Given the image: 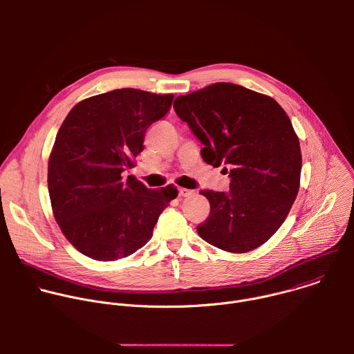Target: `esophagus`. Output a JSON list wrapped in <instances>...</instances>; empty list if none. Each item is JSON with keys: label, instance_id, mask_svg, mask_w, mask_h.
Here are the masks:
<instances>
[{"label": "esophagus", "instance_id": "esophagus-1", "mask_svg": "<svg viewBox=\"0 0 354 354\" xmlns=\"http://www.w3.org/2000/svg\"><path fill=\"white\" fill-rule=\"evenodd\" d=\"M193 194H194V192L190 190V189H186V187L179 189V196H182V197H190Z\"/></svg>", "mask_w": 354, "mask_h": 354}]
</instances>
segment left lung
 <instances>
[{"label": "left lung", "mask_w": 354, "mask_h": 354, "mask_svg": "<svg viewBox=\"0 0 354 354\" xmlns=\"http://www.w3.org/2000/svg\"><path fill=\"white\" fill-rule=\"evenodd\" d=\"M176 115L205 147L200 154L230 172V190H201L210 214L197 225L210 245L245 254L284 223L297 197L301 148L276 100L231 82H216L175 99Z\"/></svg>", "instance_id": "obj_1"}]
</instances>
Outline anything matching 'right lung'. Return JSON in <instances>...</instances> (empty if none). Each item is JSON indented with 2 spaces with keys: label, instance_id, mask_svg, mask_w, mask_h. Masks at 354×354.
I'll return each mask as SVG.
<instances>
[{
  "label": "right lung",
  "instance_id": "right-lung-1",
  "mask_svg": "<svg viewBox=\"0 0 354 354\" xmlns=\"http://www.w3.org/2000/svg\"><path fill=\"white\" fill-rule=\"evenodd\" d=\"M172 100L122 88L81 100L63 122L48 158V194L62 232L85 257L112 262L134 254L178 196L174 185L154 190L133 175L123 179Z\"/></svg>",
  "mask_w": 354,
  "mask_h": 354
}]
</instances>
